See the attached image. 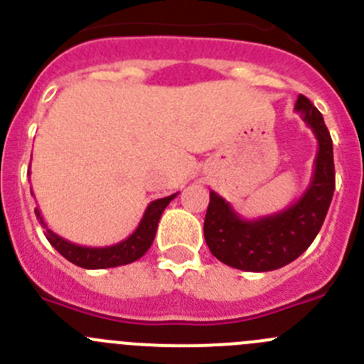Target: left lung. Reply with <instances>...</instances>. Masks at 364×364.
<instances>
[{
	"instance_id": "left-lung-1",
	"label": "left lung",
	"mask_w": 364,
	"mask_h": 364,
	"mask_svg": "<svg viewBox=\"0 0 364 364\" xmlns=\"http://www.w3.org/2000/svg\"><path fill=\"white\" fill-rule=\"evenodd\" d=\"M295 111L317 138L314 176L302 197L286 210L246 220L220 195L210 191L204 237L220 262L244 272H272L306 252L319 233L336 189L332 136L323 114L306 96L299 95Z\"/></svg>"
}]
</instances>
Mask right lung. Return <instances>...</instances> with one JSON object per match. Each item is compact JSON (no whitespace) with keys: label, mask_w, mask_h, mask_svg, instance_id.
<instances>
[{"label":"right lung","mask_w":364,"mask_h":364,"mask_svg":"<svg viewBox=\"0 0 364 364\" xmlns=\"http://www.w3.org/2000/svg\"><path fill=\"white\" fill-rule=\"evenodd\" d=\"M176 195H178V193L151 202V204L147 205L146 213H144L138 228L129 235V237H127V239L122 240V242L112 244V246H104V247L80 246V244L70 242V240L63 239V237H60V235H56L53 230L47 228V224H45L43 217H41L38 208L34 210V213H36L38 220L43 224L47 240H49V242L53 244L54 250H56L60 255L65 257L69 262H73V264L85 269L117 268V266L131 264V262L140 259V257L149 250L151 244H153L154 240V235H156V228H159L160 217H162L167 204H169Z\"/></svg>","instance_id":"right-lung-1"}]
</instances>
